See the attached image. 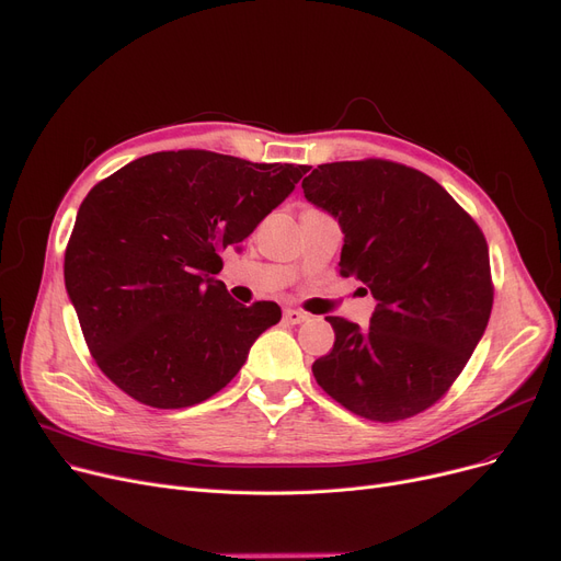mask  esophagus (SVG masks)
Returning a JSON list of instances; mask_svg holds the SVG:
<instances>
[{
    "mask_svg": "<svg viewBox=\"0 0 561 561\" xmlns=\"http://www.w3.org/2000/svg\"><path fill=\"white\" fill-rule=\"evenodd\" d=\"M283 318H285V322H289V324H304V322H308V320H310L308 312L297 310V308H285Z\"/></svg>",
    "mask_w": 561,
    "mask_h": 561,
    "instance_id": "1",
    "label": "esophagus"
}]
</instances>
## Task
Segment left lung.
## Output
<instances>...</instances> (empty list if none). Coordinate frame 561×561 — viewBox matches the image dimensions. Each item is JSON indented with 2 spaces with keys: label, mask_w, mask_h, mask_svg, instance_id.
<instances>
[{
  "label": "left lung",
  "mask_w": 561,
  "mask_h": 561,
  "mask_svg": "<svg viewBox=\"0 0 561 561\" xmlns=\"http://www.w3.org/2000/svg\"><path fill=\"white\" fill-rule=\"evenodd\" d=\"M310 205L339 220V272L375 299L368 327L327 318L318 385L350 412L400 421L454 385L492 308L488 243L435 179L389 161L324 163L304 179Z\"/></svg>",
  "instance_id": "left-lung-1"
}]
</instances>
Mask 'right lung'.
<instances>
[{"label":"right lung","instance_id":"add662e5","mask_svg":"<svg viewBox=\"0 0 561 561\" xmlns=\"http://www.w3.org/2000/svg\"><path fill=\"white\" fill-rule=\"evenodd\" d=\"M306 170L159 151L89 191L66 245L64 283L89 352L124 393L182 410L239 373L280 308L234 301L216 278L220 251H241Z\"/></svg>","mask_w":561,"mask_h":561}]
</instances>
